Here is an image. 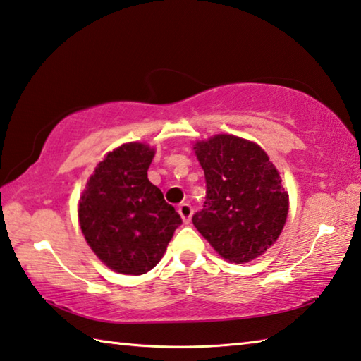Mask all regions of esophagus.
Here are the masks:
<instances>
[{"mask_svg": "<svg viewBox=\"0 0 361 361\" xmlns=\"http://www.w3.org/2000/svg\"><path fill=\"white\" fill-rule=\"evenodd\" d=\"M178 213H180V216L183 218V223L185 224H189L191 223V216H192V207L189 205V204H181L180 207H178Z\"/></svg>", "mask_w": 361, "mask_h": 361, "instance_id": "esophagus-1", "label": "esophagus"}]
</instances>
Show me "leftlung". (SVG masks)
Returning <instances> with one entry per match:
<instances>
[{
  "label": "left lung",
  "mask_w": 361,
  "mask_h": 361,
  "mask_svg": "<svg viewBox=\"0 0 361 361\" xmlns=\"http://www.w3.org/2000/svg\"><path fill=\"white\" fill-rule=\"evenodd\" d=\"M207 195L192 223L219 256L235 264L258 258L279 239L288 194L269 156L253 142L219 133L194 145Z\"/></svg>",
  "instance_id": "8db88e82"
}]
</instances>
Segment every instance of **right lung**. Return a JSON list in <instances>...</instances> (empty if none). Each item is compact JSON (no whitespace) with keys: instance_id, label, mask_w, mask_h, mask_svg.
<instances>
[{"instance_id":"obj_1","label":"right lung","mask_w":361,"mask_h":361,"mask_svg":"<svg viewBox=\"0 0 361 361\" xmlns=\"http://www.w3.org/2000/svg\"><path fill=\"white\" fill-rule=\"evenodd\" d=\"M154 148L126 143L108 152L79 199V224L92 252L114 272L142 276L166 253L181 218L148 180Z\"/></svg>"}]
</instances>
